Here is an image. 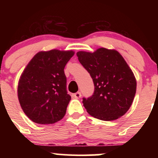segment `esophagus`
Instances as JSON below:
<instances>
[{
	"mask_svg": "<svg viewBox=\"0 0 158 158\" xmlns=\"http://www.w3.org/2000/svg\"><path fill=\"white\" fill-rule=\"evenodd\" d=\"M73 96L74 98H76V99H79V98L81 97V94L80 92H77V93L74 94Z\"/></svg>",
	"mask_w": 158,
	"mask_h": 158,
	"instance_id": "34e87169",
	"label": "esophagus"
}]
</instances>
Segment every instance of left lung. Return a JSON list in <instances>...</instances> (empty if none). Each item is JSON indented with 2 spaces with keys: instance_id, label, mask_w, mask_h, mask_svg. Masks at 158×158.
Wrapping results in <instances>:
<instances>
[{
  "instance_id": "1",
  "label": "left lung",
  "mask_w": 158,
  "mask_h": 158,
  "mask_svg": "<svg viewBox=\"0 0 158 158\" xmlns=\"http://www.w3.org/2000/svg\"><path fill=\"white\" fill-rule=\"evenodd\" d=\"M77 56L94 84L93 95L82 100L88 114L104 121L124 115L133 102L137 81L123 56L103 48L94 52L79 51Z\"/></svg>"
}]
</instances>
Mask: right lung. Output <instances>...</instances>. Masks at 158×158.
<instances>
[{
  "label": "right lung",
  "mask_w": 158,
  "mask_h": 158,
  "mask_svg": "<svg viewBox=\"0 0 158 158\" xmlns=\"http://www.w3.org/2000/svg\"><path fill=\"white\" fill-rule=\"evenodd\" d=\"M72 50H51L34 56L20 77L19 100L25 114L38 124H52L64 117L71 97L64 69Z\"/></svg>",
  "instance_id": "obj_1"
}]
</instances>
